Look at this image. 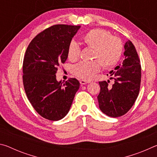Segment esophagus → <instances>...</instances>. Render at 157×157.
I'll list each match as a JSON object with an SVG mask.
<instances>
[{
  "instance_id": "1",
  "label": "esophagus",
  "mask_w": 157,
  "mask_h": 157,
  "mask_svg": "<svg viewBox=\"0 0 157 157\" xmlns=\"http://www.w3.org/2000/svg\"><path fill=\"white\" fill-rule=\"evenodd\" d=\"M79 82H80V84H82V85H84V84H88V83H89V82H87V81H86V80H84V79H81L80 81H79Z\"/></svg>"
}]
</instances>
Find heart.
<instances>
[{"instance_id":"b5f03b06","label":"heart","mask_w":157,"mask_h":157,"mask_svg":"<svg viewBox=\"0 0 157 157\" xmlns=\"http://www.w3.org/2000/svg\"><path fill=\"white\" fill-rule=\"evenodd\" d=\"M84 43L94 49V58L97 60L92 62H81L73 66V73L78 78L89 80L100 71V63L105 68L112 67L120 59L123 52V44L121 39L111 36L109 33L94 29L82 36ZM80 48L75 41H71L68 48V58L76 61L79 58Z\"/></svg>"}]
</instances>
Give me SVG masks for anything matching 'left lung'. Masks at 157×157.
<instances>
[{
  "label": "left lung",
  "mask_w": 157,
  "mask_h": 157,
  "mask_svg": "<svg viewBox=\"0 0 157 157\" xmlns=\"http://www.w3.org/2000/svg\"><path fill=\"white\" fill-rule=\"evenodd\" d=\"M124 48V59L115 68L116 71L110 72L113 84L109 86L106 81L99 82L100 109L113 118L123 116L132 108L140 90L141 67L136 48L129 40L125 42Z\"/></svg>",
  "instance_id": "8db88e82"
}]
</instances>
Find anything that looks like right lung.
Returning <instances> with one entry per match:
<instances>
[{
  "label": "right lung",
  "instance_id": "obj_1",
  "mask_svg": "<svg viewBox=\"0 0 157 157\" xmlns=\"http://www.w3.org/2000/svg\"><path fill=\"white\" fill-rule=\"evenodd\" d=\"M80 25H55L34 37L26 50L23 63L25 94L34 109L48 120L67 115L79 82L75 78L57 81V66L68 58V48Z\"/></svg>",
  "mask_w": 157,
  "mask_h": 157
}]
</instances>
